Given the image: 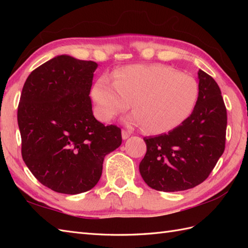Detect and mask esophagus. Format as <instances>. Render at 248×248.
<instances>
[{
  "instance_id": "1",
  "label": "esophagus",
  "mask_w": 248,
  "mask_h": 248,
  "mask_svg": "<svg viewBox=\"0 0 248 248\" xmlns=\"http://www.w3.org/2000/svg\"><path fill=\"white\" fill-rule=\"evenodd\" d=\"M130 135H131L130 131H127V130H123V131H121V136H123V140L129 139Z\"/></svg>"
}]
</instances>
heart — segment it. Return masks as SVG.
<instances>
[{"label": "heart", "mask_w": 248, "mask_h": 248, "mask_svg": "<svg viewBox=\"0 0 248 248\" xmlns=\"http://www.w3.org/2000/svg\"><path fill=\"white\" fill-rule=\"evenodd\" d=\"M199 94L198 83L163 65H132L101 76L92 88L96 113L109 121L127 110V121L151 134L166 133L179 127L192 114Z\"/></svg>", "instance_id": "b5f03b06"}]
</instances>
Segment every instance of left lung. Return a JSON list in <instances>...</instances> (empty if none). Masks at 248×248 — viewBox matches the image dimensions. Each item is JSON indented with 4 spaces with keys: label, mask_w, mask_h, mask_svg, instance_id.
<instances>
[{
    "label": "left lung",
    "mask_w": 248,
    "mask_h": 248,
    "mask_svg": "<svg viewBox=\"0 0 248 248\" xmlns=\"http://www.w3.org/2000/svg\"><path fill=\"white\" fill-rule=\"evenodd\" d=\"M199 94L192 114L167 134L145 138L140 172L156 191L179 192L209 177L225 150L227 110L212 77L198 71Z\"/></svg>",
    "instance_id": "obj_1"
}]
</instances>
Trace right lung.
<instances>
[{
  "label": "right lung",
  "instance_id": "obj_1",
  "mask_svg": "<svg viewBox=\"0 0 248 248\" xmlns=\"http://www.w3.org/2000/svg\"><path fill=\"white\" fill-rule=\"evenodd\" d=\"M98 64L55 56L26 78L18 107L23 161L45 186L80 194L98 183L121 130L93 117L89 97Z\"/></svg>",
  "mask_w": 248,
  "mask_h": 248
}]
</instances>
